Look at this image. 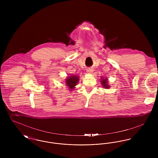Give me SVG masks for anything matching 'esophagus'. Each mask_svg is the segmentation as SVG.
Segmentation results:
<instances>
[{"label": "esophagus", "mask_w": 158, "mask_h": 158, "mask_svg": "<svg viewBox=\"0 0 158 158\" xmlns=\"http://www.w3.org/2000/svg\"><path fill=\"white\" fill-rule=\"evenodd\" d=\"M92 72H93V70L91 69H89L87 70V72H88V73H91Z\"/></svg>", "instance_id": "34e87169"}]
</instances>
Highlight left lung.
Listing matches in <instances>:
<instances>
[{
    "instance_id": "obj_1",
    "label": "left lung",
    "mask_w": 158,
    "mask_h": 158,
    "mask_svg": "<svg viewBox=\"0 0 158 158\" xmlns=\"http://www.w3.org/2000/svg\"><path fill=\"white\" fill-rule=\"evenodd\" d=\"M102 82V85H103V87H104L105 88H109V86L108 85V81H107V79H102V81H101Z\"/></svg>"
}]
</instances>
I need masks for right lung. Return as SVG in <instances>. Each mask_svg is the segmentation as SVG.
Returning a JSON list of instances; mask_svg holds the SVG:
<instances>
[{"mask_svg":"<svg viewBox=\"0 0 158 158\" xmlns=\"http://www.w3.org/2000/svg\"><path fill=\"white\" fill-rule=\"evenodd\" d=\"M68 79H66V85L70 88V89H73L75 88V86L79 81V76H71L70 77H68Z\"/></svg>","mask_w":158,"mask_h":158,"instance_id":"right-lung-1","label":"right lung"}]
</instances>
